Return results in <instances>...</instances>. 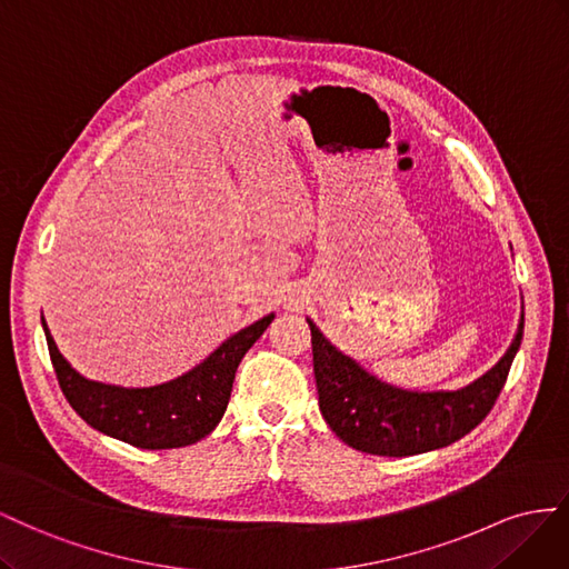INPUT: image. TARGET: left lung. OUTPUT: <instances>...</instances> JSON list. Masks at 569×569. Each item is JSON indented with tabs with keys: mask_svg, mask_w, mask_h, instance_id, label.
Wrapping results in <instances>:
<instances>
[{
	"mask_svg": "<svg viewBox=\"0 0 569 569\" xmlns=\"http://www.w3.org/2000/svg\"><path fill=\"white\" fill-rule=\"evenodd\" d=\"M315 379L319 410L331 431L355 450L408 458L460 441L491 412L522 343L525 310L508 352L460 391H405L357 365L329 343L312 319Z\"/></svg>",
	"mask_w": 569,
	"mask_h": 569,
	"instance_id": "left-lung-1",
	"label": "left lung"
}]
</instances>
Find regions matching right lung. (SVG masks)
Instances as JSON below:
<instances>
[{"label":"right lung","instance_id":"obj_1","mask_svg":"<svg viewBox=\"0 0 569 569\" xmlns=\"http://www.w3.org/2000/svg\"><path fill=\"white\" fill-rule=\"evenodd\" d=\"M271 321L273 315H267L250 323L223 340L204 362L183 377L150 388H123L86 379L59 352L44 317L42 329L61 391L92 429L136 448L167 450L198 443L214 431L229 405L240 360Z\"/></svg>","mask_w":569,"mask_h":569}]
</instances>
